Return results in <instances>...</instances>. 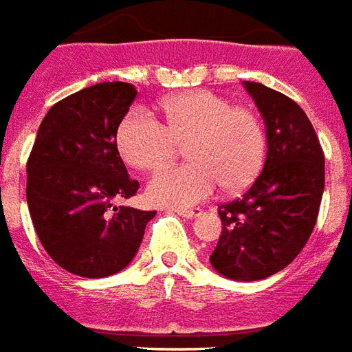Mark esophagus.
<instances>
[{
  "label": "esophagus",
  "instance_id": "1",
  "mask_svg": "<svg viewBox=\"0 0 352 352\" xmlns=\"http://www.w3.org/2000/svg\"><path fill=\"white\" fill-rule=\"evenodd\" d=\"M174 212L178 214V216H182V218H193V216H197L199 214V208H174Z\"/></svg>",
  "mask_w": 352,
  "mask_h": 352
}]
</instances>
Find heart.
Masks as SVG:
<instances>
[{
  "label": "heart",
  "instance_id": "obj_1",
  "mask_svg": "<svg viewBox=\"0 0 352 352\" xmlns=\"http://www.w3.org/2000/svg\"><path fill=\"white\" fill-rule=\"evenodd\" d=\"M164 123L148 109L129 111L117 129V146L129 164L159 170L186 144L191 163L159 172L148 184L157 204L189 206L221 186L246 188L260 174L267 151V126L258 109L233 106L212 91H188L161 102Z\"/></svg>",
  "mask_w": 352,
  "mask_h": 352
}]
</instances>
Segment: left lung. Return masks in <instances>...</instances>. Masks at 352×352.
<instances>
[{
  "instance_id": "obj_1",
  "label": "left lung",
  "mask_w": 352,
  "mask_h": 352,
  "mask_svg": "<svg viewBox=\"0 0 352 352\" xmlns=\"http://www.w3.org/2000/svg\"><path fill=\"white\" fill-rule=\"evenodd\" d=\"M267 126V157L244 195L220 204L214 269L260 280L296 260L315 229L324 191V151L305 111L286 94L244 81Z\"/></svg>"
}]
</instances>
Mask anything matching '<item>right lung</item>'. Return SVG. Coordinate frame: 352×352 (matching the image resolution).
I'll use <instances>...</instances> for the list:
<instances>
[{
	"mask_svg": "<svg viewBox=\"0 0 352 352\" xmlns=\"http://www.w3.org/2000/svg\"><path fill=\"white\" fill-rule=\"evenodd\" d=\"M136 98L134 85L98 83L56 102L37 131L26 172L34 228L54 263L100 278L124 269L155 212L113 206L136 195L117 149V129Z\"/></svg>",
	"mask_w": 352,
	"mask_h": 352,
	"instance_id": "right-lung-1",
	"label": "right lung"
}]
</instances>
